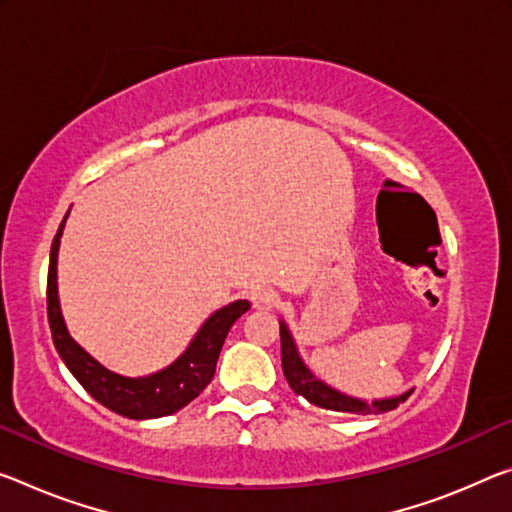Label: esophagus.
Returning a JSON list of instances; mask_svg holds the SVG:
<instances>
[{"instance_id":"1","label":"esophagus","mask_w":512,"mask_h":512,"mask_svg":"<svg viewBox=\"0 0 512 512\" xmlns=\"http://www.w3.org/2000/svg\"><path fill=\"white\" fill-rule=\"evenodd\" d=\"M250 300H253V305L257 307V310L269 312V310H273L275 303H278V294H275V291L269 287H257L253 291V296H250Z\"/></svg>"}]
</instances>
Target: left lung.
Masks as SVG:
<instances>
[{"label": "left lung", "mask_w": 512, "mask_h": 512, "mask_svg": "<svg viewBox=\"0 0 512 512\" xmlns=\"http://www.w3.org/2000/svg\"><path fill=\"white\" fill-rule=\"evenodd\" d=\"M280 348H282V371H285L289 387L294 389L296 394L305 396L312 405H319V408L335 410V412H353V415H380V412L399 408V405L408 399L412 392H415V387H410L396 396H385V399H371V401L339 392V389L328 385L326 380L314 376V371L307 367L303 355H300L296 339L291 335L289 326L282 319H280Z\"/></svg>", "instance_id": "1"}]
</instances>
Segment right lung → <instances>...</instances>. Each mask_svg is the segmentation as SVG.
Here are the masks:
<instances>
[{
	"instance_id": "1",
	"label": "right lung",
	"mask_w": 512,
	"mask_h": 512,
	"mask_svg": "<svg viewBox=\"0 0 512 512\" xmlns=\"http://www.w3.org/2000/svg\"><path fill=\"white\" fill-rule=\"evenodd\" d=\"M70 216H63L59 232L52 241L50 253V273H47V319H50L52 339L61 360L66 362L72 376L81 387L93 396L97 403L109 408L118 415L129 419H159L182 410L196 396L212 383L218 355H221L227 332L241 314L250 310L248 300H234V303L221 307L209 314L205 323L198 328L196 335L168 367L148 373V376H120L104 364L97 362L91 353L84 351L68 332L66 319L61 312L59 300V246L63 237V227Z\"/></svg>"
}]
</instances>
